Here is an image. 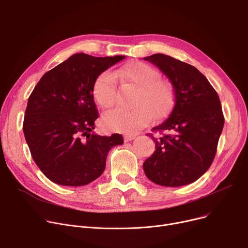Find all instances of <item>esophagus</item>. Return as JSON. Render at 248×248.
<instances>
[{
	"label": "esophagus",
	"instance_id": "1",
	"mask_svg": "<svg viewBox=\"0 0 248 248\" xmlns=\"http://www.w3.org/2000/svg\"><path fill=\"white\" fill-rule=\"evenodd\" d=\"M135 138H136L135 135H125V136H124V141L133 140H135Z\"/></svg>",
	"mask_w": 248,
	"mask_h": 248
}]
</instances>
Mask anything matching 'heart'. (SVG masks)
I'll return each mask as SVG.
<instances>
[{
    "instance_id": "1",
    "label": "heart",
    "mask_w": 248,
    "mask_h": 248,
    "mask_svg": "<svg viewBox=\"0 0 248 248\" xmlns=\"http://www.w3.org/2000/svg\"><path fill=\"white\" fill-rule=\"evenodd\" d=\"M122 82L132 83L139 87L131 109L115 108L103 116V124L113 132L135 134L147 125L154 114L157 119L165 116L174 104L172 84L161 78L159 70L144 62H132L116 71ZM115 74L107 70L98 75L93 84V96L98 106L109 108L117 98V81Z\"/></svg>"
}]
</instances>
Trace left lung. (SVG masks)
<instances>
[{
  "mask_svg": "<svg viewBox=\"0 0 248 248\" xmlns=\"http://www.w3.org/2000/svg\"><path fill=\"white\" fill-rule=\"evenodd\" d=\"M171 80L175 103L168 119L148 134L155 151L142 167L154 183L179 187L193 183L211 166L224 125L216 90L192 65L165 54L144 58Z\"/></svg>",
  "mask_w": 248,
  "mask_h": 248,
  "instance_id": "1",
  "label": "left lung"
}]
</instances>
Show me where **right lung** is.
<instances>
[{
  "mask_svg": "<svg viewBox=\"0 0 248 248\" xmlns=\"http://www.w3.org/2000/svg\"><path fill=\"white\" fill-rule=\"evenodd\" d=\"M124 56L77 53L47 71L28 99L23 131L32 158L42 173L62 186H83L104 171L120 134H93L99 116L93 84L100 73Z\"/></svg>",
  "mask_w": 248,
  "mask_h": 248,
  "instance_id": "right-lung-1",
  "label": "right lung"
}]
</instances>
